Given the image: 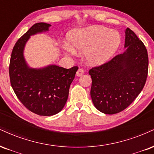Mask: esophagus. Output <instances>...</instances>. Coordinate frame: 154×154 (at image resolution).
Returning a JSON list of instances; mask_svg holds the SVG:
<instances>
[{
	"instance_id": "34e87169",
	"label": "esophagus",
	"mask_w": 154,
	"mask_h": 154,
	"mask_svg": "<svg viewBox=\"0 0 154 154\" xmlns=\"http://www.w3.org/2000/svg\"><path fill=\"white\" fill-rule=\"evenodd\" d=\"M84 73V70L83 69H81V68H79V69L78 70L77 72H76V75L78 77H80Z\"/></svg>"
}]
</instances>
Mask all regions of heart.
<instances>
[{
    "mask_svg": "<svg viewBox=\"0 0 154 154\" xmlns=\"http://www.w3.org/2000/svg\"><path fill=\"white\" fill-rule=\"evenodd\" d=\"M70 45L64 48L71 55L84 53L88 64L100 66L112 57L120 47L121 37L115 30L101 26H88L70 32L68 37Z\"/></svg>",
    "mask_w": 154,
    "mask_h": 154,
    "instance_id": "1",
    "label": "heart"
}]
</instances>
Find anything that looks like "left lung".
Returning a JSON list of instances; mask_svg holds the SVG:
<instances>
[{
    "mask_svg": "<svg viewBox=\"0 0 154 154\" xmlns=\"http://www.w3.org/2000/svg\"><path fill=\"white\" fill-rule=\"evenodd\" d=\"M125 33V51L88 72L94 105L106 115L126 109L141 92L147 79L149 57L145 45L129 28Z\"/></svg>",
    "mask_w": 154,
    "mask_h": 154,
    "instance_id": "8db88e82",
    "label": "left lung"
}]
</instances>
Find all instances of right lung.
I'll use <instances>...</instances> for the list:
<instances>
[{
  "mask_svg": "<svg viewBox=\"0 0 154 154\" xmlns=\"http://www.w3.org/2000/svg\"><path fill=\"white\" fill-rule=\"evenodd\" d=\"M47 23L34 24L16 42L9 66L11 84L20 102L32 112L42 116L56 115L64 107L78 67L70 69L56 65L34 68L28 65L23 55L31 36L49 31Z\"/></svg>",
  "mask_w": 154,
  "mask_h": 154,
  "instance_id": "add662e5",
  "label": "right lung"
}]
</instances>
